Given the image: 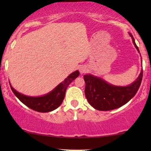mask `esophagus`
Returning <instances> with one entry per match:
<instances>
[{
    "mask_svg": "<svg viewBox=\"0 0 151 151\" xmlns=\"http://www.w3.org/2000/svg\"><path fill=\"white\" fill-rule=\"evenodd\" d=\"M86 69L84 67H81L80 68V72L81 73H84V72L86 71Z\"/></svg>",
    "mask_w": 151,
    "mask_h": 151,
    "instance_id": "34e87169",
    "label": "esophagus"
}]
</instances>
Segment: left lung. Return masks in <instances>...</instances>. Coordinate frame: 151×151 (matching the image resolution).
Returning a JSON list of instances; mask_svg holds the SVG:
<instances>
[{
    "label": "left lung",
    "mask_w": 151,
    "mask_h": 151,
    "mask_svg": "<svg viewBox=\"0 0 151 151\" xmlns=\"http://www.w3.org/2000/svg\"><path fill=\"white\" fill-rule=\"evenodd\" d=\"M133 45L138 52L139 50L135 44L133 36ZM143 70H141L138 78L133 83L126 86L113 85L102 78L86 74L84 76L85 81V96L88 102L94 109L99 111H111L119 108L131 100L137 93L141 84Z\"/></svg>",
    "instance_id": "1"
}]
</instances>
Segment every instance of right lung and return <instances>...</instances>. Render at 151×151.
I'll use <instances>...</instances> for the list:
<instances>
[{
	"label": "right lung",
	"instance_id": "add662e5",
	"mask_svg": "<svg viewBox=\"0 0 151 151\" xmlns=\"http://www.w3.org/2000/svg\"><path fill=\"white\" fill-rule=\"evenodd\" d=\"M79 75L80 72L78 71L73 72L51 91L42 96L32 97L25 96L18 92L12 87L11 84L9 83V84L14 95L24 105L38 112L47 113L55 110L60 106L65 98V92L68 86Z\"/></svg>",
	"mask_w": 151,
	"mask_h": 151
}]
</instances>
